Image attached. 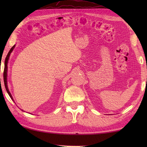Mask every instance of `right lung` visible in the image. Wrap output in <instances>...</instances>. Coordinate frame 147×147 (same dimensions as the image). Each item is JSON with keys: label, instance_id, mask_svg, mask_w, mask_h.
I'll return each mask as SVG.
<instances>
[{"label": "right lung", "instance_id": "1", "mask_svg": "<svg viewBox=\"0 0 147 147\" xmlns=\"http://www.w3.org/2000/svg\"><path fill=\"white\" fill-rule=\"evenodd\" d=\"M15 47V45L14 46H12V47L10 51L8 52V54L6 56L5 59V67H4V85H5V89H6V91L7 92L9 95L10 96V97L11 98V99L13 100V98H12V96L10 92L9 91V89H8V87H7V62H8V60H9V56H10L11 53L12 52V51H13V49ZM23 111V110H22Z\"/></svg>", "mask_w": 147, "mask_h": 147}]
</instances>
